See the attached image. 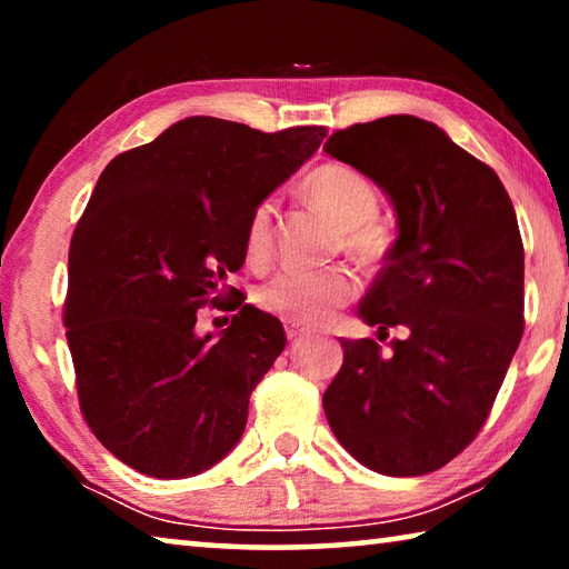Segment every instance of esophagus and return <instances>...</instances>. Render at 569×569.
<instances>
[{"instance_id": "obj_1", "label": "esophagus", "mask_w": 569, "mask_h": 569, "mask_svg": "<svg viewBox=\"0 0 569 569\" xmlns=\"http://www.w3.org/2000/svg\"><path fill=\"white\" fill-rule=\"evenodd\" d=\"M286 336H288V341H301L303 336H306V331H303V329H298L296 323L288 321V323H286Z\"/></svg>"}]
</instances>
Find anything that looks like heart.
I'll use <instances>...</instances> for the list:
<instances>
[{"label": "heart", "mask_w": 569, "mask_h": 569, "mask_svg": "<svg viewBox=\"0 0 569 569\" xmlns=\"http://www.w3.org/2000/svg\"><path fill=\"white\" fill-rule=\"evenodd\" d=\"M308 203L329 213L341 226L343 248L361 263H379L391 246L389 230L379 216V190L373 182L343 162H323L301 180ZM273 248V206L258 203L246 226V256L263 263ZM356 278L346 268L326 271H281L256 291V303L268 313L293 323H321L356 296Z\"/></svg>", "instance_id": "heart-1"}]
</instances>
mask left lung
I'll return each instance as SVG.
<instances>
[{"mask_svg":"<svg viewBox=\"0 0 569 569\" xmlns=\"http://www.w3.org/2000/svg\"><path fill=\"white\" fill-rule=\"evenodd\" d=\"M323 150L387 192L399 236L359 316L407 329L341 341L323 393L336 439L387 477L429 475L479 435L525 331V248L502 180L413 114L336 130ZM381 341V339H379Z\"/></svg>","mask_w":569,"mask_h":569,"instance_id":"1","label":"left lung"}]
</instances>
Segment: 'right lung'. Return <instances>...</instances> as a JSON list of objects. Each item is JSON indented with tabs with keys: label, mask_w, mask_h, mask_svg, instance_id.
I'll use <instances>...</instances> for the list:
<instances>
[{
	"label": "right lung",
	"mask_w": 569,
	"mask_h": 569,
	"mask_svg": "<svg viewBox=\"0 0 569 569\" xmlns=\"http://www.w3.org/2000/svg\"><path fill=\"white\" fill-rule=\"evenodd\" d=\"M323 138L196 114L102 170L70 243L64 326L84 421L140 475L196 477L243 437L283 326L240 298L213 339L196 333L198 308L243 266L253 208Z\"/></svg>",
	"instance_id": "1"
}]
</instances>
